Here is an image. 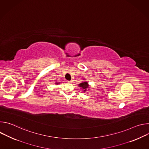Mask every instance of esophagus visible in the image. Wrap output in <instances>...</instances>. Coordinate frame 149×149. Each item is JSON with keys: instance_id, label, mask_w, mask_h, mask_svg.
I'll return each mask as SVG.
<instances>
[{"instance_id": "obj_1", "label": "esophagus", "mask_w": 149, "mask_h": 149, "mask_svg": "<svg viewBox=\"0 0 149 149\" xmlns=\"http://www.w3.org/2000/svg\"><path fill=\"white\" fill-rule=\"evenodd\" d=\"M68 82H69V83H72V82H73V80H71V81H68Z\"/></svg>"}]
</instances>
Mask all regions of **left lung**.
Returning <instances> with one entry per match:
<instances>
[{
	"mask_svg": "<svg viewBox=\"0 0 149 149\" xmlns=\"http://www.w3.org/2000/svg\"><path fill=\"white\" fill-rule=\"evenodd\" d=\"M78 86L81 87L82 90H84V92L87 91V90L89 88V85L87 82H81L79 84H78Z\"/></svg>",
	"mask_w": 149,
	"mask_h": 149,
	"instance_id": "8db88e82",
	"label": "left lung"
}]
</instances>
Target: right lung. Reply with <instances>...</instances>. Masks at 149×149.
<instances>
[{"label":"right lung","instance_id":"right-lung-1","mask_svg":"<svg viewBox=\"0 0 149 149\" xmlns=\"http://www.w3.org/2000/svg\"><path fill=\"white\" fill-rule=\"evenodd\" d=\"M58 84H59V83H58V82H56V84H57V85H58Z\"/></svg>","mask_w":149,"mask_h":149}]
</instances>
